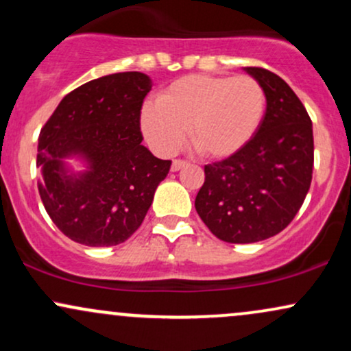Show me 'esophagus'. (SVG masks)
<instances>
[{
  "instance_id": "obj_1",
  "label": "esophagus",
  "mask_w": 351,
  "mask_h": 351,
  "mask_svg": "<svg viewBox=\"0 0 351 351\" xmlns=\"http://www.w3.org/2000/svg\"><path fill=\"white\" fill-rule=\"evenodd\" d=\"M186 162H184V160H173V163H171V171H180L181 168H184L186 167Z\"/></svg>"
}]
</instances>
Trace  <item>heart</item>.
I'll return each instance as SVG.
<instances>
[{
	"instance_id": "obj_1",
	"label": "heart",
	"mask_w": 351,
	"mask_h": 351,
	"mask_svg": "<svg viewBox=\"0 0 351 351\" xmlns=\"http://www.w3.org/2000/svg\"><path fill=\"white\" fill-rule=\"evenodd\" d=\"M267 94L252 75H188L142 108V132L155 152L173 155L184 130L204 158L224 160L243 152L259 134Z\"/></svg>"
}]
</instances>
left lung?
<instances>
[{
    "label": "left lung",
    "instance_id": "8db88e82",
    "mask_svg": "<svg viewBox=\"0 0 351 351\" xmlns=\"http://www.w3.org/2000/svg\"><path fill=\"white\" fill-rule=\"evenodd\" d=\"M267 94L259 134L243 152L204 167L195 208L217 239L249 244L279 234L307 196L313 170L312 120L285 80L244 67Z\"/></svg>",
    "mask_w": 351,
    "mask_h": 351
}]
</instances>
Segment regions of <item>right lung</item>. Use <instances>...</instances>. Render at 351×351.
<instances>
[{
  "instance_id": "right-lung-1",
  "label": "right lung",
  "mask_w": 351,
  "mask_h": 351,
  "mask_svg": "<svg viewBox=\"0 0 351 351\" xmlns=\"http://www.w3.org/2000/svg\"><path fill=\"white\" fill-rule=\"evenodd\" d=\"M152 88L142 72H119L84 84L60 100L41 128L39 195L52 223L90 247L125 243L147 216L170 160L142 145L140 110ZM77 156L86 170L63 160Z\"/></svg>"
}]
</instances>
